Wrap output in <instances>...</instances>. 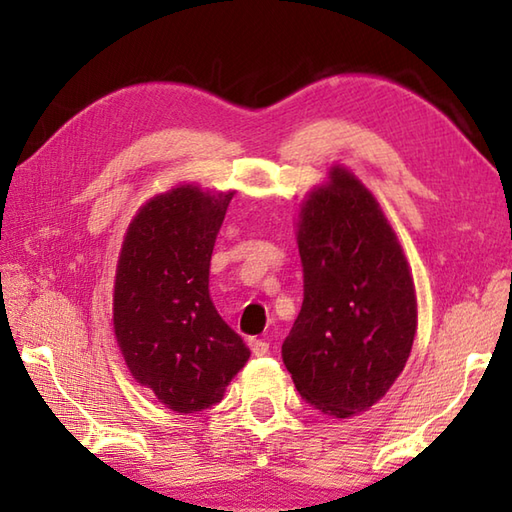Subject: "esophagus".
Masks as SVG:
<instances>
[{"label":"esophagus","instance_id":"obj_1","mask_svg":"<svg viewBox=\"0 0 512 512\" xmlns=\"http://www.w3.org/2000/svg\"><path fill=\"white\" fill-rule=\"evenodd\" d=\"M248 347H250V350H253L255 356L268 354V343L264 339H248Z\"/></svg>","mask_w":512,"mask_h":512}]
</instances>
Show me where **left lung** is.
I'll use <instances>...</instances> for the list:
<instances>
[{
    "label": "left lung",
    "instance_id": "obj_1",
    "mask_svg": "<svg viewBox=\"0 0 512 512\" xmlns=\"http://www.w3.org/2000/svg\"><path fill=\"white\" fill-rule=\"evenodd\" d=\"M303 303L281 358L301 398L350 418L387 394L416 336V290L374 195L334 167L301 206Z\"/></svg>",
    "mask_w": 512,
    "mask_h": 512
}]
</instances>
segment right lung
I'll return each mask as SVG.
<instances>
[{"mask_svg":"<svg viewBox=\"0 0 512 512\" xmlns=\"http://www.w3.org/2000/svg\"><path fill=\"white\" fill-rule=\"evenodd\" d=\"M233 193L184 184L129 224L114 286V332L129 372L178 413L209 409L250 350L217 314L209 266Z\"/></svg>","mask_w":512,"mask_h":512,"instance_id":"1","label":"right lung"}]
</instances>
